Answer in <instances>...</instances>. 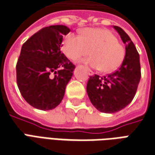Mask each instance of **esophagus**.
<instances>
[{"instance_id":"obj_1","label":"esophagus","mask_w":155,"mask_h":155,"mask_svg":"<svg viewBox=\"0 0 155 155\" xmlns=\"http://www.w3.org/2000/svg\"><path fill=\"white\" fill-rule=\"evenodd\" d=\"M86 70H87V71H88V74H90V75H94V72L91 71V69H88V68H87Z\"/></svg>"}]
</instances>
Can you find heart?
Returning <instances> with one entry per match:
<instances>
[{
    "label": "heart",
    "mask_w": 155,
    "mask_h": 155,
    "mask_svg": "<svg viewBox=\"0 0 155 155\" xmlns=\"http://www.w3.org/2000/svg\"><path fill=\"white\" fill-rule=\"evenodd\" d=\"M63 51L71 60L78 61L91 54L85 63L103 73L113 72L122 64L125 50L114 33L100 28H87L81 35L68 34L63 42Z\"/></svg>",
    "instance_id": "obj_1"
}]
</instances>
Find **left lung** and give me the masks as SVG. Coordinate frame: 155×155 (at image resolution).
Segmentation results:
<instances>
[{
    "mask_svg": "<svg viewBox=\"0 0 155 155\" xmlns=\"http://www.w3.org/2000/svg\"><path fill=\"white\" fill-rule=\"evenodd\" d=\"M125 45V56L118 71L101 77L91 76L86 91L90 101L103 113H115L133 101L141 78L140 54L123 29L114 25Z\"/></svg>",
    "mask_w": 155,
    "mask_h": 155,
    "instance_id": "8db88e82",
    "label": "left lung"
}]
</instances>
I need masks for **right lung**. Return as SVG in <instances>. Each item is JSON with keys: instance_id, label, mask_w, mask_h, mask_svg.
<instances>
[{"instance_id": "add662e5", "label": "right lung", "mask_w": 155, "mask_h": 155, "mask_svg": "<svg viewBox=\"0 0 155 155\" xmlns=\"http://www.w3.org/2000/svg\"><path fill=\"white\" fill-rule=\"evenodd\" d=\"M67 26L51 25L23 44L16 64V81L25 101L35 109L53 110L64 97L74 64L61 51Z\"/></svg>"}]
</instances>
